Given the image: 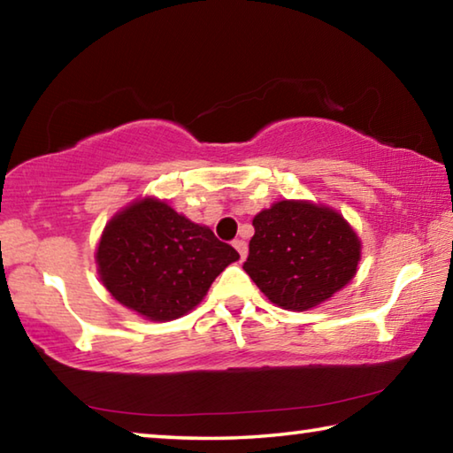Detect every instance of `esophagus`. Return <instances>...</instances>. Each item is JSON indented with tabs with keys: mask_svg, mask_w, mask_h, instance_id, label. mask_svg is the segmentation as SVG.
I'll return each mask as SVG.
<instances>
[{
	"mask_svg": "<svg viewBox=\"0 0 453 453\" xmlns=\"http://www.w3.org/2000/svg\"><path fill=\"white\" fill-rule=\"evenodd\" d=\"M234 248L237 250V254H240L242 259L248 257V243H245L243 240H235L234 242Z\"/></svg>",
	"mask_w": 453,
	"mask_h": 453,
	"instance_id": "1",
	"label": "esophagus"
}]
</instances>
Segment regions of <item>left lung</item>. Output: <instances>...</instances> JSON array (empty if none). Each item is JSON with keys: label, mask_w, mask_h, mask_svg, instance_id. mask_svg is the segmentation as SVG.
Returning a JSON list of instances; mask_svg holds the SVG:
<instances>
[{"label": "left lung", "mask_w": 453, "mask_h": 453, "mask_svg": "<svg viewBox=\"0 0 453 453\" xmlns=\"http://www.w3.org/2000/svg\"><path fill=\"white\" fill-rule=\"evenodd\" d=\"M243 270L272 303L308 311L354 280L362 240L348 219L308 199H281L254 218Z\"/></svg>", "instance_id": "8db88e82"}]
</instances>
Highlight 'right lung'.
Segmentation results:
<instances>
[{"mask_svg": "<svg viewBox=\"0 0 453 453\" xmlns=\"http://www.w3.org/2000/svg\"><path fill=\"white\" fill-rule=\"evenodd\" d=\"M240 254L164 199H135L107 221L96 250L104 288L150 321L186 316Z\"/></svg>", "mask_w": 453, "mask_h": 453, "instance_id": "add662e5", "label": "right lung"}]
</instances>
